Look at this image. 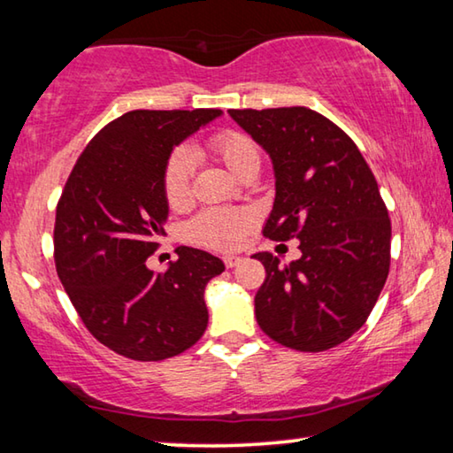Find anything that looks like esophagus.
I'll return each mask as SVG.
<instances>
[{"label": "esophagus", "mask_w": 453, "mask_h": 453, "mask_svg": "<svg viewBox=\"0 0 453 453\" xmlns=\"http://www.w3.org/2000/svg\"><path fill=\"white\" fill-rule=\"evenodd\" d=\"M242 264V257H237V256H226L224 257V265L226 267H235V265H240Z\"/></svg>", "instance_id": "obj_1"}]
</instances>
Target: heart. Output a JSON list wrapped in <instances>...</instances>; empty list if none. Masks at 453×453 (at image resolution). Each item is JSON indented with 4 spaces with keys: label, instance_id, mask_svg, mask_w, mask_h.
I'll return each mask as SVG.
<instances>
[{
    "label": "heart",
    "instance_id": "heart-1",
    "mask_svg": "<svg viewBox=\"0 0 453 453\" xmlns=\"http://www.w3.org/2000/svg\"><path fill=\"white\" fill-rule=\"evenodd\" d=\"M205 150L216 156L221 164L240 178L257 173L262 156L256 142L248 134L237 129H219L205 140ZM191 175H194V159L189 151L178 148L172 151L164 167V197L172 210L186 208L191 199ZM256 224L254 213L248 210H203L186 226V237L196 245L210 250L229 251L240 248L243 237Z\"/></svg>",
    "mask_w": 453,
    "mask_h": 453
}]
</instances>
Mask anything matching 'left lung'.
<instances>
[{
	"label": "left lung",
	"mask_w": 453,
	"mask_h": 453,
	"mask_svg": "<svg viewBox=\"0 0 453 453\" xmlns=\"http://www.w3.org/2000/svg\"><path fill=\"white\" fill-rule=\"evenodd\" d=\"M272 156L275 202L264 235L300 240L302 257L270 251L256 294L265 335L297 351L340 346L365 324L389 273L392 221L354 140L310 107L229 110Z\"/></svg>",
	"instance_id": "8db88e82"
}]
</instances>
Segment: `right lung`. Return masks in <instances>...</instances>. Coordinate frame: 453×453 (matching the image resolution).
Segmentation results:
<instances>
[{
  "mask_svg": "<svg viewBox=\"0 0 453 453\" xmlns=\"http://www.w3.org/2000/svg\"><path fill=\"white\" fill-rule=\"evenodd\" d=\"M219 110H134L94 135L58 199L53 259L88 332L135 362L189 349L208 327L203 289L224 272L208 251L178 248L165 273L145 259L165 235L164 167L183 137Z\"/></svg>",
  "mask_w": 453,
  "mask_h": 453,
  "instance_id": "add662e5",
  "label": "right lung"
}]
</instances>
